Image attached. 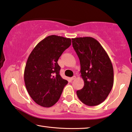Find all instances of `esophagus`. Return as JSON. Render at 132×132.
Wrapping results in <instances>:
<instances>
[{"label":"esophagus","mask_w":132,"mask_h":132,"mask_svg":"<svg viewBox=\"0 0 132 132\" xmlns=\"http://www.w3.org/2000/svg\"><path fill=\"white\" fill-rule=\"evenodd\" d=\"M75 78H76V76H73V77H71L70 79H71V80H75Z\"/></svg>","instance_id":"34e87169"}]
</instances>
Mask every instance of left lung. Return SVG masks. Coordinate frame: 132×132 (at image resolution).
<instances>
[{"label": "left lung", "instance_id": "left-lung-1", "mask_svg": "<svg viewBox=\"0 0 132 132\" xmlns=\"http://www.w3.org/2000/svg\"><path fill=\"white\" fill-rule=\"evenodd\" d=\"M73 47L80 63L84 86L76 92L79 100L90 106H96L107 98L114 81L113 68L103 47L91 37L72 39Z\"/></svg>", "mask_w": 132, "mask_h": 132}]
</instances>
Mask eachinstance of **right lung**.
Segmentation results:
<instances>
[{
  "instance_id": "add662e5",
  "label": "right lung",
  "mask_w": 132,
  "mask_h": 132,
  "mask_svg": "<svg viewBox=\"0 0 132 132\" xmlns=\"http://www.w3.org/2000/svg\"><path fill=\"white\" fill-rule=\"evenodd\" d=\"M71 39L51 35L35 46L27 60L24 80L32 99L45 108L57 102L68 81L60 76L57 61L71 45Z\"/></svg>"
}]
</instances>
